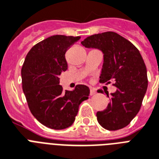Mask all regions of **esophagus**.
Masks as SVG:
<instances>
[{
    "instance_id": "1",
    "label": "esophagus",
    "mask_w": 159,
    "mask_h": 159,
    "mask_svg": "<svg viewBox=\"0 0 159 159\" xmlns=\"http://www.w3.org/2000/svg\"><path fill=\"white\" fill-rule=\"evenodd\" d=\"M96 93H97L96 90L94 88H91V90H90V95L91 96H94V95H96Z\"/></svg>"
}]
</instances>
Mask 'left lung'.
Listing matches in <instances>:
<instances>
[{
	"label": "left lung",
	"mask_w": 159,
	"mask_h": 159,
	"mask_svg": "<svg viewBox=\"0 0 159 159\" xmlns=\"http://www.w3.org/2000/svg\"><path fill=\"white\" fill-rule=\"evenodd\" d=\"M81 43L102 51L104 61L100 82H113L117 87L111 94L107 108L97 113L98 123L107 130L125 127L140 110L148 88L147 69L139 51L131 42L111 31L89 36Z\"/></svg>",
	"instance_id": "8db88e82"
}]
</instances>
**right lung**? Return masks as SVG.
Masks as SVG:
<instances>
[{
    "mask_svg": "<svg viewBox=\"0 0 159 159\" xmlns=\"http://www.w3.org/2000/svg\"><path fill=\"white\" fill-rule=\"evenodd\" d=\"M79 39V36H50L34 46L24 62L22 87L29 108L48 128L72 125L80 104L89 97V87L85 85H77L72 91H63L59 85V76L67 69L65 53Z\"/></svg>",
    "mask_w": 159,
    "mask_h": 159,
    "instance_id": "right-lung-1",
    "label": "right lung"
}]
</instances>
